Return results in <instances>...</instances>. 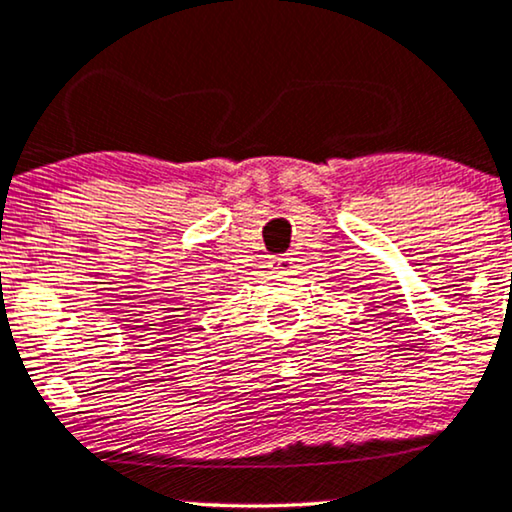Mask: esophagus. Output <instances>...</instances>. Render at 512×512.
I'll return each instance as SVG.
<instances>
[{
	"mask_svg": "<svg viewBox=\"0 0 512 512\" xmlns=\"http://www.w3.org/2000/svg\"><path fill=\"white\" fill-rule=\"evenodd\" d=\"M292 267V257L288 255H278V257H271V269L274 271H288Z\"/></svg>",
	"mask_w": 512,
	"mask_h": 512,
	"instance_id": "1",
	"label": "esophagus"
}]
</instances>
